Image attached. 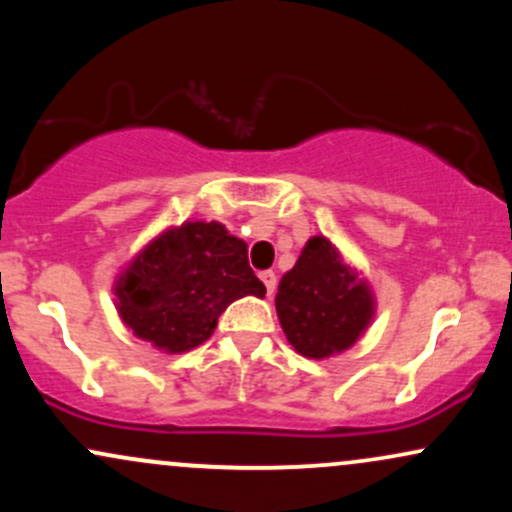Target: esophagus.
Segmentation results:
<instances>
[{
	"label": "esophagus",
	"mask_w": 512,
	"mask_h": 512,
	"mask_svg": "<svg viewBox=\"0 0 512 512\" xmlns=\"http://www.w3.org/2000/svg\"><path fill=\"white\" fill-rule=\"evenodd\" d=\"M260 279H262V284L267 286V293H269V296H272L274 289H276V274L272 272V269H267V272H262V274H260Z\"/></svg>",
	"instance_id": "34e87169"
}]
</instances>
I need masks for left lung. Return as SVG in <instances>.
<instances>
[{"label":"left lung","mask_w":512,"mask_h":512,"mask_svg":"<svg viewBox=\"0 0 512 512\" xmlns=\"http://www.w3.org/2000/svg\"><path fill=\"white\" fill-rule=\"evenodd\" d=\"M274 303L289 344L315 361L351 349L375 317L370 284L325 236L305 243Z\"/></svg>","instance_id":"1"}]
</instances>
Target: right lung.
Segmentation results:
<instances>
[{
	"instance_id": "obj_1",
	"label": "right lung",
	"mask_w": 512,
	"mask_h": 512,
	"mask_svg": "<svg viewBox=\"0 0 512 512\" xmlns=\"http://www.w3.org/2000/svg\"><path fill=\"white\" fill-rule=\"evenodd\" d=\"M115 308L134 337L163 354H185L214 334L243 296L264 298L245 240L219 221H185L151 238L117 274Z\"/></svg>"
}]
</instances>
